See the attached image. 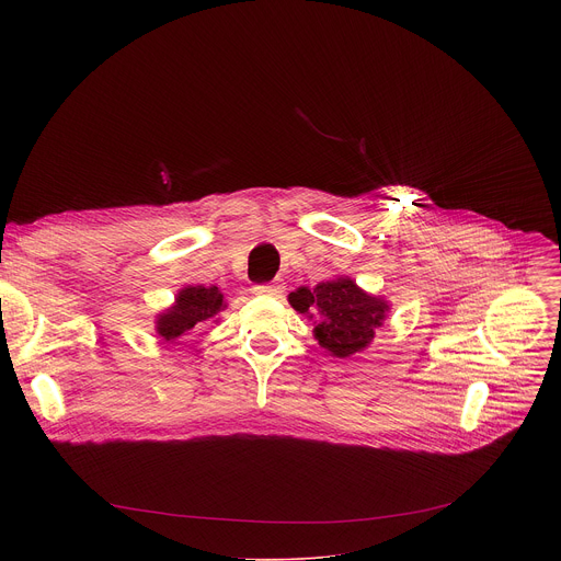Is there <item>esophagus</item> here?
<instances>
[{
  "instance_id": "esophagus-1",
  "label": "esophagus",
  "mask_w": 561,
  "mask_h": 561,
  "mask_svg": "<svg viewBox=\"0 0 561 561\" xmlns=\"http://www.w3.org/2000/svg\"><path fill=\"white\" fill-rule=\"evenodd\" d=\"M255 295H264V297H277L284 293V284L282 282H271V284H257L253 288Z\"/></svg>"
}]
</instances>
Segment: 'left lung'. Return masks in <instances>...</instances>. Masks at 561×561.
<instances>
[{
  "label": "left lung",
  "mask_w": 561,
  "mask_h": 561,
  "mask_svg": "<svg viewBox=\"0 0 561 561\" xmlns=\"http://www.w3.org/2000/svg\"><path fill=\"white\" fill-rule=\"evenodd\" d=\"M290 306L317 317L314 337L335 357H351L366 348L388 312L383 299L366 295L348 277L322 282L314 288H297L288 295Z\"/></svg>",
  "instance_id": "8db88e82"
}]
</instances>
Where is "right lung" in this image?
Returning <instances> with one entry per match:
<instances>
[{"label":"right lung","instance_id":"right-lung-1","mask_svg":"<svg viewBox=\"0 0 561 561\" xmlns=\"http://www.w3.org/2000/svg\"><path fill=\"white\" fill-rule=\"evenodd\" d=\"M224 306V295L217 286H188L178 295L173 308L157 319V333L167 342L188 335L195 327L208 322Z\"/></svg>","mask_w":561,"mask_h":561}]
</instances>
